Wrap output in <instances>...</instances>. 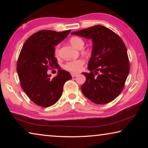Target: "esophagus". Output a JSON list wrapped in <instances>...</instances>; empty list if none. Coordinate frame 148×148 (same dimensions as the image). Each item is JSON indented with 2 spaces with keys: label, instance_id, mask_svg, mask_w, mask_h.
<instances>
[{
  "label": "esophagus",
  "instance_id": "1",
  "mask_svg": "<svg viewBox=\"0 0 148 148\" xmlns=\"http://www.w3.org/2000/svg\"><path fill=\"white\" fill-rule=\"evenodd\" d=\"M77 73H75V72H71V76H72V77H76V76H77Z\"/></svg>",
  "mask_w": 148,
  "mask_h": 148
}]
</instances>
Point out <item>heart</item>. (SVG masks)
Returning <instances> with one entry per match:
<instances>
[{"instance_id": "obj_1", "label": "heart", "mask_w": 148, "mask_h": 148, "mask_svg": "<svg viewBox=\"0 0 148 148\" xmlns=\"http://www.w3.org/2000/svg\"><path fill=\"white\" fill-rule=\"evenodd\" d=\"M70 42L74 47L77 49H82L84 46V40L77 36H73L70 39ZM59 45L56 46L54 49V53L56 56H57L59 53ZM84 64V61L83 59H77L73 60L66 62L64 64L63 68L66 69V71H69L71 72H77L80 71L82 69V66Z\"/></svg>"}]
</instances>
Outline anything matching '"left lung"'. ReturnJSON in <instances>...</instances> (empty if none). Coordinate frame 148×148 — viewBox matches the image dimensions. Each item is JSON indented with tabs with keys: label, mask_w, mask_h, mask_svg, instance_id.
Returning a JSON list of instances; mask_svg holds the SVG:
<instances>
[{
	"label": "left lung",
	"mask_w": 148,
	"mask_h": 148,
	"mask_svg": "<svg viewBox=\"0 0 148 148\" xmlns=\"http://www.w3.org/2000/svg\"><path fill=\"white\" fill-rule=\"evenodd\" d=\"M72 34L92 39L89 73L81 86L84 96L99 104L112 102L121 93L128 76L130 64L126 46L112 30L102 25L72 32Z\"/></svg>",
	"instance_id": "1"
}]
</instances>
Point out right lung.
I'll use <instances>...</instances> for the list:
<instances>
[{
    "label": "right lung",
    "instance_id": "1",
    "mask_svg": "<svg viewBox=\"0 0 148 148\" xmlns=\"http://www.w3.org/2000/svg\"><path fill=\"white\" fill-rule=\"evenodd\" d=\"M70 32L42 30L29 37L22 47L17 62L20 85L30 100L39 106L56 104L61 98L64 83L72 78L69 72L61 69L53 78L47 74L48 69L59 66L54 46Z\"/></svg>",
    "mask_w": 148,
    "mask_h": 148
}]
</instances>
